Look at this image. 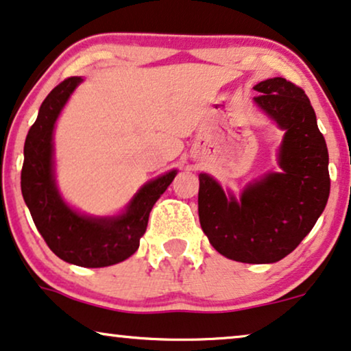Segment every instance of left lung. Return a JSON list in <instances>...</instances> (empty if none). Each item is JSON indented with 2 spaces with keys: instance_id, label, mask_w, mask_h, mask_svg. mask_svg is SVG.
I'll list each match as a JSON object with an SVG mask.
<instances>
[{
  "instance_id": "left-lung-1",
  "label": "left lung",
  "mask_w": 351,
  "mask_h": 351,
  "mask_svg": "<svg viewBox=\"0 0 351 351\" xmlns=\"http://www.w3.org/2000/svg\"><path fill=\"white\" fill-rule=\"evenodd\" d=\"M254 90L256 106L284 130L279 167L236 200L212 176L199 175V219L210 244L241 263H276L313 230L329 199V154L300 86L276 77Z\"/></svg>"
}]
</instances>
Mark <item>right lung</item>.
Returning <instances> with one entry per match:
<instances>
[{"mask_svg":"<svg viewBox=\"0 0 351 351\" xmlns=\"http://www.w3.org/2000/svg\"><path fill=\"white\" fill-rule=\"evenodd\" d=\"M82 77L65 78L46 96L23 146L21 188L36 230L51 250L67 263L102 268L132 256L147 228L149 213L176 170L144 184L127 210L109 218L85 217L60 197L54 180V123Z\"/></svg>","mask_w":351,"mask_h":351,"instance_id":"add662e5","label":"right lung"}]
</instances>
